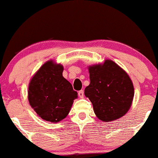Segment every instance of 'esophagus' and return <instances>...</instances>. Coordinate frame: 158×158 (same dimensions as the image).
<instances>
[{"instance_id":"34e87169","label":"esophagus","mask_w":158,"mask_h":158,"mask_svg":"<svg viewBox=\"0 0 158 158\" xmlns=\"http://www.w3.org/2000/svg\"><path fill=\"white\" fill-rule=\"evenodd\" d=\"M78 94H79V96L81 98V99H82V98L84 97V93H83V90H82V91H79V93H78Z\"/></svg>"}]
</instances>
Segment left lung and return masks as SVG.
Here are the masks:
<instances>
[{
  "label": "left lung",
  "mask_w": 158,
  "mask_h": 158,
  "mask_svg": "<svg viewBox=\"0 0 158 158\" xmlns=\"http://www.w3.org/2000/svg\"><path fill=\"white\" fill-rule=\"evenodd\" d=\"M90 84L84 95L93 105L99 120L113 121L124 116L132 106L134 87L124 69L110 59L88 67Z\"/></svg>",
  "instance_id": "left-lung-1"
}]
</instances>
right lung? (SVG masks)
<instances>
[{"label":"right lung","mask_w":158,"mask_h":158,"mask_svg":"<svg viewBox=\"0 0 158 158\" xmlns=\"http://www.w3.org/2000/svg\"><path fill=\"white\" fill-rule=\"evenodd\" d=\"M63 66L49 60L30 79L28 99L39 117L58 123L67 117L78 93L63 76Z\"/></svg>","instance_id":"obj_1"}]
</instances>
